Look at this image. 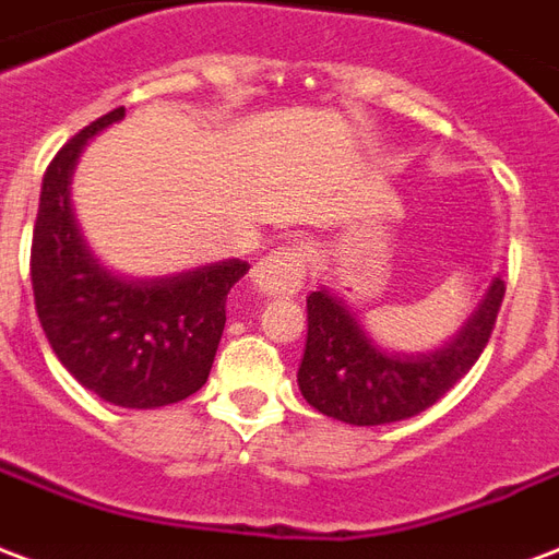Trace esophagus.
Segmentation results:
<instances>
[{
  "instance_id": "1",
  "label": "esophagus",
  "mask_w": 559,
  "mask_h": 559,
  "mask_svg": "<svg viewBox=\"0 0 559 559\" xmlns=\"http://www.w3.org/2000/svg\"><path fill=\"white\" fill-rule=\"evenodd\" d=\"M306 276V253L300 247H283L262 255L250 267V283L255 292L267 297L276 295H295Z\"/></svg>"
}]
</instances>
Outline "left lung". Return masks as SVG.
I'll use <instances>...</instances> for the list:
<instances>
[{
  "instance_id": "left-lung-1",
  "label": "left lung",
  "mask_w": 559,
  "mask_h": 559,
  "mask_svg": "<svg viewBox=\"0 0 559 559\" xmlns=\"http://www.w3.org/2000/svg\"><path fill=\"white\" fill-rule=\"evenodd\" d=\"M503 300L492 276L484 297L451 338L430 350H392L374 342L338 292L321 285L306 297V350L297 385L306 404L335 421L377 427L433 406L484 354Z\"/></svg>"
}]
</instances>
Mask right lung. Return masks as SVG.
I'll return each mask as SVG.
<instances>
[{"label":"right lung","instance_id":"add662e5","mask_svg":"<svg viewBox=\"0 0 559 559\" xmlns=\"http://www.w3.org/2000/svg\"><path fill=\"white\" fill-rule=\"evenodd\" d=\"M126 108L70 138L46 167L32 238V288L58 362L123 409L179 404L203 389L226 324V295L247 262L221 259L179 274L126 276L105 267L75 221L70 182L87 141Z\"/></svg>","mask_w":559,"mask_h":559}]
</instances>
